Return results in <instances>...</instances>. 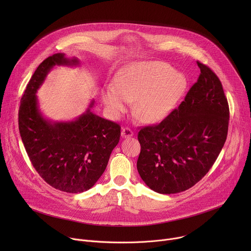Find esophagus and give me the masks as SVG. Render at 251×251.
Masks as SVG:
<instances>
[{
    "instance_id": "34e87169",
    "label": "esophagus",
    "mask_w": 251,
    "mask_h": 251,
    "mask_svg": "<svg viewBox=\"0 0 251 251\" xmlns=\"http://www.w3.org/2000/svg\"><path fill=\"white\" fill-rule=\"evenodd\" d=\"M133 131L129 128H123L122 131H121V137L122 138H129V137H132L133 136Z\"/></svg>"
}]
</instances>
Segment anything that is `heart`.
<instances>
[{
  "instance_id": "heart-1",
  "label": "heart",
  "mask_w": 251,
  "mask_h": 251,
  "mask_svg": "<svg viewBox=\"0 0 251 251\" xmlns=\"http://www.w3.org/2000/svg\"><path fill=\"white\" fill-rule=\"evenodd\" d=\"M115 85L101 92L106 110L118 118L135 101L136 116L144 123L154 124L166 119L185 95L188 77L162 61H139L122 67L115 75Z\"/></svg>"
}]
</instances>
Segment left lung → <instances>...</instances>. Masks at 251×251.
Listing matches in <instances>:
<instances>
[{
	"label": "left lung",
	"instance_id": "obj_1",
	"mask_svg": "<svg viewBox=\"0 0 251 251\" xmlns=\"http://www.w3.org/2000/svg\"><path fill=\"white\" fill-rule=\"evenodd\" d=\"M198 65V81L180 106L160 124L138 133V173L159 194H176L195 186L216 162L226 140L229 109L222 82L209 67Z\"/></svg>",
	"mask_w": 251,
	"mask_h": 251
}]
</instances>
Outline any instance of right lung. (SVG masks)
I'll use <instances>...</instances> for the list:
<instances>
[{
	"label": "right lung",
	"mask_w": 251,
	"mask_h": 251,
	"mask_svg": "<svg viewBox=\"0 0 251 251\" xmlns=\"http://www.w3.org/2000/svg\"><path fill=\"white\" fill-rule=\"evenodd\" d=\"M77 57L55 53L34 71L19 110V130L27 156L40 176L56 190L77 194L92 188L104 173L120 139V126L86 111L71 121H52L41 109L37 92L55 66H78Z\"/></svg>",
	"instance_id": "1"
}]
</instances>
